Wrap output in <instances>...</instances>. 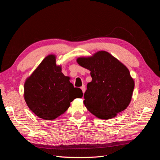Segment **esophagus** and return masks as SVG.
I'll return each instance as SVG.
<instances>
[{
    "mask_svg": "<svg viewBox=\"0 0 160 160\" xmlns=\"http://www.w3.org/2000/svg\"><path fill=\"white\" fill-rule=\"evenodd\" d=\"M81 89L82 90V91H83V93H84L85 91V85H83L81 87Z\"/></svg>",
    "mask_w": 160,
    "mask_h": 160,
    "instance_id": "obj_1",
    "label": "esophagus"
}]
</instances>
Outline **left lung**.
I'll return each instance as SVG.
<instances>
[{
	"label": "left lung",
	"mask_w": 160,
	"mask_h": 160,
	"mask_svg": "<svg viewBox=\"0 0 160 160\" xmlns=\"http://www.w3.org/2000/svg\"><path fill=\"white\" fill-rule=\"evenodd\" d=\"M77 61L91 71L92 81L87 85L83 103L91 113L109 119L127 108L135 83L126 67L104 51L79 57Z\"/></svg>",
	"instance_id": "8db88e82"
}]
</instances>
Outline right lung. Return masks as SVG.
I'll return each instance as SVG.
<instances>
[{
  "label": "right lung",
  "mask_w": 160,
  "mask_h": 160,
  "mask_svg": "<svg viewBox=\"0 0 160 160\" xmlns=\"http://www.w3.org/2000/svg\"><path fill=\"white\" fill-rule=\"evenodd\" d=\"M69 77L56 65L55 56L46 57L24 86V98L28 107L38 118L52 120L64 113L75 98L83 92L74 88Z\"/></svg>",
  "instance_id": "right-lung-1"
}]
</instances>
